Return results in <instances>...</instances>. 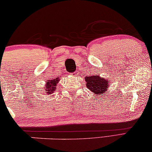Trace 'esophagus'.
I'll list each match as a JSON object with an SVG mask.
<instances>
[{
	"instance_id": "1",
	"label": "esophagus",
	"mask_w": 152,
	"mask_h": 152,
	"mask_svg": "<svg viewBox=\"0 0 152 152\" xmlns=\"http://www.w3.org/2000/svg\"><path fill=\"white\" fill-rule=\"evenodd\" d=\"M72 76H76L77 74H77V72H74V73H72Z\"/></svg>"
}]
</instances>
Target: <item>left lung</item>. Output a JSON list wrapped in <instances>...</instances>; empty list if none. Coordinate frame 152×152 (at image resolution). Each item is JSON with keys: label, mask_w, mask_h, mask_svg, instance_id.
<instances>
[{"label": "left lung", "mask_w": 152, "mask_h": 152, "mask_svg": "<svg viewBox=\"0 0 152 152\" xmlns=\"http://www.w3.org/2000/svg\"><path fill=\"white\" fill-rule=\"evenodd\" d=\"M85 78L87 89L96 95L102 94L106 92L110 83L108 79L102 78L98 74L90 76L89 77L87 76Z\"/></svg>", "instance_id": "8db88e82"}]
</instances>
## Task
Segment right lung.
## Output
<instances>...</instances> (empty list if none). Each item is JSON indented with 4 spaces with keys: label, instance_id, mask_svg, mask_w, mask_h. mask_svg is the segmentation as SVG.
Instances as JSON below:
<instances>
[{
    "label": "right lung",
    "instance_id": "add662e5",
    "mask_svg": "<svg viewBox=\"0 0 152 152\" xmlns=\"http://www.w3.org/2000/svg\"><path fill=\"white\" fill-rule=\"evenodd\" d=\"M59 80V78H56L53 80H48V82H46L44 89L45 91H46L47 94H52L56 90V85Z\"/></svg>",
    "mask_w": 152,
    "mask_h": 152
}]
</instances>
